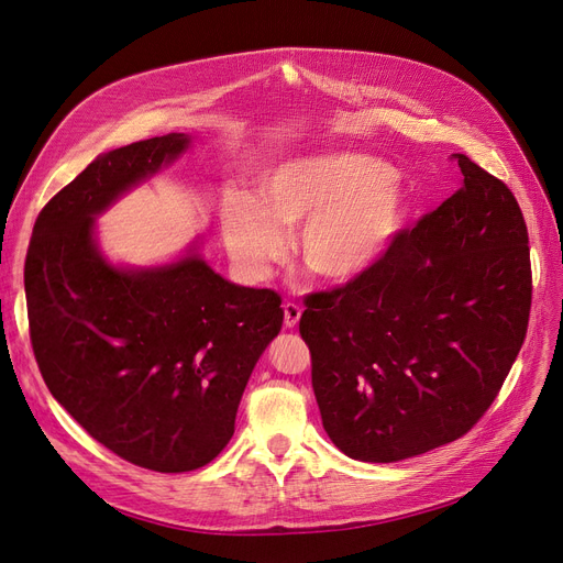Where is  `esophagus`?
<instances>
[{
    "label": "esophagus",
    "instance_id": "esophagus-1",
    "mask_svg": "<svg viewBox=\"0 0 563 563\" xmlns=\"http://www.w3.org/2000/svg\"><path fill=\"white\" fill-rule=\"evenodd\" d=\"M283 310H285V329H295L299 324V320H301V308L297 303L287 301L283 306Z\"/></svg>",
    "mask_w": 563,
    "mask_h": 563
}]
</instances>
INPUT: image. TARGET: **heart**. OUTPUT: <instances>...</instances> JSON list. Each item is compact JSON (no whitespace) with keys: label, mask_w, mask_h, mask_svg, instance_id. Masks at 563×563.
I'll list each match as a JSON object with an SVG mask.
<instances>
[{"label":"heart","mask_w":563,"mask_h":563,"mask_svg":"<svg viewBox=\"0 0 563 563\" xmlns=\"http://www.w3.org/2000/svg\"><path fill=\"white\" fill-rule=\"evenodd\" d=\"M407 218L394 169L356 152H327L274 165L255 195L234 192L221 211L230 257L260 280L285 253V232L301 225L299 257L327 283L363 276L386 255Z\"/></svg>","instance_id":"1"}]
</instances>
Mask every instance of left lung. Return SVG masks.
Listing matches in <instances>:
<instances>
[{
    "label": "left lung",
    "mask_w": 563,
    "mask_h": 563,
    "mask_svg": "<svg viewBox=\"0 0 563 563\" xmlns=\"http://www.w3.org/2000/svg\"><path fill=\"white\" fill-rule=\"evenodd\" d=\"M453 158L464 179L449 200L400 230L371 272L303 299L322 423L354 460L398 462L467 434L527 335L520 205L470 156Z\"/></svg>",
    "instance_id": "left-lung-1"
}]
</instances>
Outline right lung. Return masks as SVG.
<instances>
[{
  "label": "right lung",
  "instance_id": "right-lung-1",
  "mask_svg": "<svg viewBox=\"0 0 563 563\" xmlns=\"http://www.w3.org/2000/svg\"><path fill=\"white\" fill-rule=\"evenodd\" d=\"M188 140H140L89 163L41 209L24 260L45 386L96 442L163 474L200 470L228 446L285 314L274 289L228 283L195 253L124 272L96 251L93 216Z\"/></svg>",
  "mask_w": 563,
  "mask_h": 563
}]
</instances>
